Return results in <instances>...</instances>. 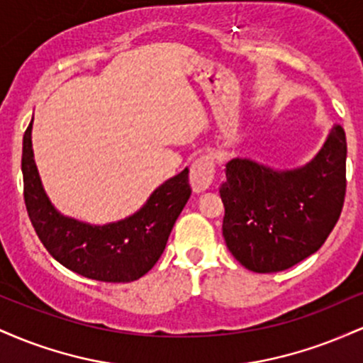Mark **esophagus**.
Listing matches in <instances>:
<instances>
[{"label": "esophagus", "instance_id": "obj_1", "mask_svg": "<svg viewBox=\"0 0 363 363\" xmlns=\"http://www.w3.org/2000/svg\"><path fill=\"white\" fill-rule=\"evenodd\" d=\"M191 186L194 193H203L210 189L215 179V160L211 155H203L191 165Z\"/></svg>", "mask_w": 363, "mask_h": 363}]
</instances>
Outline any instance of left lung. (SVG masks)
I'll return each mask as SVG.
<instances>
[{
	"instance_id": "1",
	"label": "left lung",
	"mask_w": 363,
	"mask_h": 363,
	"mask_svg": "<svg viewBox=\"0 0 363 363\" xmlns=\"http://www.w3.org/2000/svg\"><path fill=\"white\" fill-rule=\"evenodd\" d=\"M220 196L228 251L254 273L289 269L314 254L341 215L347 191V136L329 131L309 164L274 170L249 158L225 167Z\"/></svg>"
}]
</instances>
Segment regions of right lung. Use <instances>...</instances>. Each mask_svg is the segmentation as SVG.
Returning <instances> with one entry per match:
<instances>
[{"label":"right lung","instance_id":"right-lung-1","mask_svg":"<svg viewBox=\"0 0 363 363\" xmlns=\"http://www.w3.org/2000/svg\"><path fill=\"white\" fill-rule=\"evenodd\" d=\"M23 198L28 218L49 254L65 268L107 283L135 281L155 266L191 196L189 169L153 191L135 215L90 225L61 215L49 201L34 160L32 121L23 135Z\"/></svg>","mask_w":363,"mask_h":363}]
</instances>
